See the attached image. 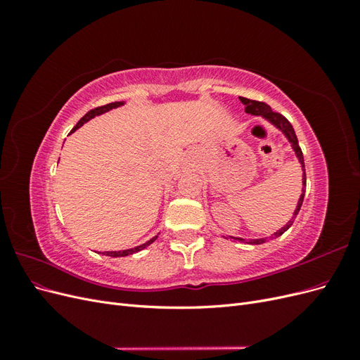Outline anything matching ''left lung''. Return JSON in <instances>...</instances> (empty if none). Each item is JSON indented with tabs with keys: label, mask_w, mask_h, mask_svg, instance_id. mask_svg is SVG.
Segmentation results:
<instances>
[{
	"label": "left lung",
	"mask_w": 360,
	"mask_h": 360,
	"mask_svg": "<svg viewBox=\"0 0 360 360\" xmlns=\"http://www.w3.org/2000/svg\"><path fill=\"white\" fill-rule=\"evenodd\" d=\"M240 101H242V103L245 105V111H246L248 114L264 117L266 120H269V122H270L271 124H275L278 129H281L282 132L285 134V136L288 138V141L291 143L292 150L296 151V156H297V159H299V162H300V165H302V169H303V188H302V195H300V198H299L296 210H294V214H292V217H291V221H288V224H287L285 226H282L279 231H276L275 234H271V236L269 237V238H275V237H279V236L284 234V233L288 230V228L292 225V222H294V219H296V216H297V213H299V210H300V207H302L303 198H304V189H307V172H304L303 153H302V148L299 147V141H297L296 132H294V129H292L291 123L288 122V120H287L284 115H281L279 112L271 111V108H270L267 103H264V102L250 101V99H246V97H240ZM230 238H234V240L242 242V243L246 242L245 238H240V237H230ZM269 238H267V237H266V238H255V240H249V243H250V245H261V243H266V242L269 240Z\"/></svg>",
	"instance_id": "8db88e82"
}]
</instances>
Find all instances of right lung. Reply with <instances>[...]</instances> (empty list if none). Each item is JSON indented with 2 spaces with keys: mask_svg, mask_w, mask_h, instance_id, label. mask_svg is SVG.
Here are the masks:
<instances>
[{
  "mask_svg": "<svg viewBox=\"0 0 360 360\" xmlns=\"http://www.w3.org/2000/svg\"><path fill=\"white\" fill-rule=\"evenodd\" d=\"M122 105H123V102H112V103H108V105H103V106H97V108H94V110H91V111L86 112V114L79 120V122L76 123V126L72 129V132H75L76 129L81 127L84 123L89 122V120H91L93 117H96V115H101V114H103V112H106V111L112 110V108L122 106ZM156 238H158V236L151 238V240H148L147 243H144V245H139V246H136V248H134V249H126V250H110V252H103V255H108V257H126V255H130V254H135V252H138V250L144 249V248H147L148 245L153 243V242L156 240Z\"/></svg>",
  "mask_w": 360,
  "mask_h": 360,
  "instance_id": "right-lung-1",
  "label": "right lung"
}]
</instances>
